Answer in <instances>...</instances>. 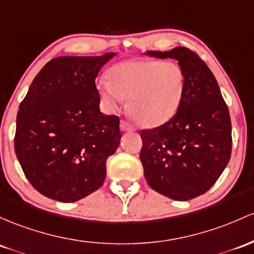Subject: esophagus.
Segmentation results:
<instances>
[{
  "label": "esophagus",
  "mask_w": 254,
  "mask_h": 254,
  "mask_svg": "<svg viewBox=\"0 0 254 254\" xmlns=\"http://www.w3.org/2000/svg\"><path fill=\"white\" fill-rule=\"evenodd\" d=\"M121 129L123 131H133L135 130V127L132 124H130L129 122L122 121L121 122Z\"/></svg>",
  "instance_id": "esophagus-1"
}]
</instances>
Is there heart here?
Masks as SVG:
<instances>
[{
    "mask_svg": "<svg viewBox=\"0 0 254 254\" xmlns=\"http://www.w3.org/2000/svg\"><path fill=\"white\" fill-rule=\"evenodd\" d=\"M108 82L97 83V93L110 108L127 101L130 117L143 127H154L174 118L185 94L182 67L172 61L130 60L108 71Z\"/></svg>",
    "mask_w": 254,
    "mask_h": 254,
    "instance_id": "obj_1",
    "label": "heart"
}]
</instances>
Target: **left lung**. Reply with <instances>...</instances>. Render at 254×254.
I'll return each mask as SVG.
<instances>
[{
  "mask_svg": "<svg viewBox=\"0 0 254 254\" xmlns=\"http://www.w3.org/2000/svg\"><path fill=\"white\" fill-rule=\"evenodd\" d=\"M147 54L176 59L185 72L186 86L174 118L141 130L144 178L158 193L186 201L206 193L229 163V110L213 73L193 50L176 47Z\"/></svg>",
  "mask_w": 254,
  "mask_h": 254,
  "instance_id": "8db88e82",
  "label": "left lung"
}]
</instances>
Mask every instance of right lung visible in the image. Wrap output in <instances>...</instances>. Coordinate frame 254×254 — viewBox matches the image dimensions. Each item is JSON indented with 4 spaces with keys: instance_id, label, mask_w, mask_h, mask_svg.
I'll return each mask as SVG.
<instances>
[{
    "instance_id": "1",
    "label": "right lung",
    "mask_w": 254,
    "mask_h": 254,
    "mask_svg": "<svg viewBox=\"0 0 254 254\" xmlns=\"http://www.w3.org/2000/svg\"><path fill=\"white\" fill-rule=\"evenodd\" d=\"M114 55L52 59L19 106L16 158L33 188L49 199L74 202L104 185L106 160L122 135L119 117L100 112L95 79Z\"/></svg>"
}]
</instances>
